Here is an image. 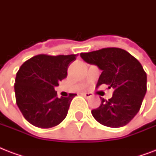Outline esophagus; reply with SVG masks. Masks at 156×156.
<instances>
[{
  "mask_svg": "<svg viewBox=\"0 0 156 156\" xmlns=\"http://www.w3.org/2000/svg\"><path fill=\"white\" fill-rule=\"evenodd\" d=\"M82 95H83V96H84V97H85V98H87V99L91 97V96H92V95H93L92 94H91V93H87V92L82 93Z\"/></svg>",
  "mask_w": 156,
  "mask_h": 156,
  "instance_id": "obj_1",
  "label": "esophagus"
}]
</instances>
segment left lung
Here are the masks:
<instances>
[{"label":"left lung","instance_id":"1","mask_svg":"<svg viewBox=\"0 0 156 156\" xmlns=\"http://www.w3.org/2000/svg\"><path fill=\"white\" fill-rule=\"evenodd\" d=\"M80 56L102 70L96 87L106 84L113 89L112 97L100 98V106L91 111L94 118L112 128L127 125L138 112L147 92V73L140 62L119 48L82 52Z\"/></svg>","mask_w":156,"mask_h":156}]
</instances>
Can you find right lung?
Listing matches in <instances>:
<instances>
[{
	"label": "right lung",
	"instance_id": "1",
	"mask_svg": "<svg viewBox=\"0 0 156 156\" xmlns=\"http://www.w3.org/2000/svg\"><path fill=\"white\" fill-rule=\"evenodd\" d=\"M77 55L40 54L26 61L17 72L16 103L24 118L33 126L48 129L66 118L76 94L57 97L54 87L67 77V69Z\"/></svg>",
	"mask_w": 156,
	"mask_h": 156
}]
</instances>
